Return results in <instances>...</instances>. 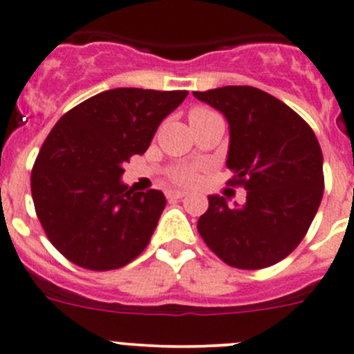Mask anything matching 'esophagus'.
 I'll list each match as a JSON object with an SVG mask.
<instances>
[{"instance_id":"obj_1","label":"esophagus","mask_w":354,"mask_h":354,"mask_svg":"<svg viewBox=\"0 0 354 354\" xmlns=\"http://www.w3.org/2000/svg\"><path fill=\"white\" fill-rule=\"evenodd\" d=\"M185 196H187L185 190H169V192H167V199H181V197Z\"/></svg>"}]
</instances>
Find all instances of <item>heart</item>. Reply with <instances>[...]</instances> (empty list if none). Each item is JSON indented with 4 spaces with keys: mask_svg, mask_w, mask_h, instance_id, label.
<instances>
[{
    "mask_svg": "<svg viewBox=\"0 0 354 354\" xmlns=\"http://www.w3.org/2000/svg\"><path fill=\"white\" fill-rule=\"evenodd\" d=\"M201 113H208V111L206 109L192 111V114H201ZM173 180L176 181V183H192V181L196 180V173H194V169H190V167H180V169H176L173 173Z\"/></svg>",
    "mask_w": 354,
    "mask_h": 354,
    "instance_id": "obj_1",
    "label": "heart"
}]
</instances>
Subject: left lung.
Returning <instances> with one entry per match:
<instances>
[{
    "instance_id": "obj_1",
    "label": "left lung",
    "mask_w": 354,
    "mask_h": 354,
    "mask_svg": "<svg viewBox=\"0 0 354 354\" xmlns=\"http://www.w3.org/2000/svg\"><path fill=\"white\" fill-rule=\"evenodd\" d=\"M229 125L225 165L245 205L218 194L199 216L203 240L234 268L259 270L284 259L304 240L323 197V153L316 133L291 107L252 86L194 91Z\"/></svg>"
}]
</instances>
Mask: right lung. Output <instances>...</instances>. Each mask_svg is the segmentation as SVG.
<instances>
[{"label": "right lung", "instance_id": "right-lung-1", "mask_svg": "<svg viewBox=\"0 0 354 354\" xmlns=\"http://www.w3.org/2000/svg\"><path fill=\"white\" fill-rule=\"evenodd\" d=\"M189 91L116 88L59 118L31 173V196L50 243L82 268H122L148 245L165 208L160 190L136 192L123 165L148 149Z\"/></svg>", "mask_w": 354, "mask_h": 354}]
</instances>
